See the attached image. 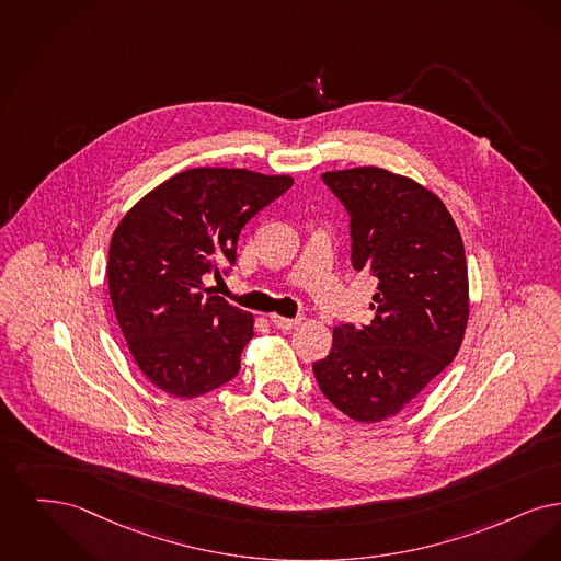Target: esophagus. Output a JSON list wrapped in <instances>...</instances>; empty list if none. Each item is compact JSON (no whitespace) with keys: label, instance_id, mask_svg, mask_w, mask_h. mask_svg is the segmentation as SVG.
<instances>
[{"label":"esophagus","instance_id":"1","mask_svg":"<svg viewBox=\"0 0 561 561\" xmlns=\"http://www.w3.org/2000/svg\"><path fill=\"white\" fill-rule=\"evenodd\" d=\"M270 320H272V324H274L276 329H283V331H289V329H295V327L299 324V318H285L278 317V314H272Z\"/></svg>","mask_w":561,"mask_h":561}]
</instances>
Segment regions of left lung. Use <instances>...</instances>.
<instances>
[{"label":"left lung","mask_w":561,"mask_h":561,"mask_svg":"<svg viewBox=\"0 0 561 561\" xmlns=\"http://www.w3.org/2000/svg\"><path fill=\"white\" fill-rule=\"evenodd\" d=\"M350 216L352 266L377 278L375 318L343 322L312 365L320 391L354 421L400 413L453 363L469 317L463 241L438 196L379 168L327 171Z\"/></svg>","instance_id":"1"}]
</instances>
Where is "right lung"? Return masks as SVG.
Segmentation results:
<instances>
[{"mask_svg":"<svg viewBox=\"0 0 561 561\" xmlns=\"http://www.w3.org/2000/svg\"><path fill=\"white\" fill-rule=\"evenodd\" d=\"M293 186L289 175L195 168L138 201L113 232L108 291L150 383L195 398L237 377L253 317L214 295L205 274L234 266L244 224Z\"/></svg>","mask_w":561,"mask_h":561,"instance_id":"obj_1","label":"right lung"}]
</instances>
